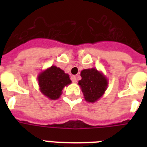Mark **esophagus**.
Masks as SVG:
<instances>
[{
  "label": "esophagus",
  "mask_w": 147,
  "mask_h": 147,
  "mask_svg": "<svg viewBox=\"0 0 147 147\" xmlns=\"http://www.w3.org/2000/svg\"><path fill=\"white\" fill-rule=\"evenodd\" d=\"M71 80L72 81V82L76 83V82H77V78H76V76H71Z\"/></svg>",
  "instance_id": "obj_1"
}]
</instances>
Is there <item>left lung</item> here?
<instances>
[{"mask_svg": "<svg viewBox=\"0 0 147 147\" xmlns=\"http://www.w3.org/2000/svg\"><path fill=\"white\" fill-rule=\"evenodd\" d=\"M82 79L78 81L85 100L94 103L103 96L108 85L106 76L96 69H84L81 71Z\"/></svg>", "mask_w": 147, "mask_h": 147, "instance_id": "obj_1", "label": "left lung"}]
</instances>
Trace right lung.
<instances>
[{"label": "right lung", "mask_w": 147, "mask_h": 147, "mask_svg": "<svg viewBox=\"0 0 147 147\" xmlns=\"http://www.w3.org/2000/svg\"><path fill=\"white\" fill-rule=\"evenodd\" d=\"M37 80L41 93L51 100L58 99L62 94L63 88L71 83L69 74L55 65L41 71Z\"/></svg>", "instance_id": "1"}]
</instances>
